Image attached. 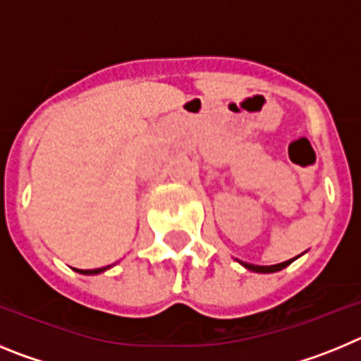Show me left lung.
<instances>
[{
    "label": "left lung",
    "instance_id": "left-lung-1",
    "mask_svg": "<svg viewBox=\"0 0 361 361\" xmlns=\"http://www.w3.org/2000/svg\"><path fill=\"white\" fill-rule=\"evenodd\" d=\"M300 257V255H298ZM291 258V260H286V262H280V264H275V266H255V264H247V262H242V260H237V262H240L242 266L245 267V269H250V271H255V273H276V271H282L283 267H288L289 264L295 262L296 258Z\"/></svg>",
    "mask_w": 361,
    "mask_h": 361
}]
</instances>
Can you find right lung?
<instances>
[{
    "label": "right lung",
    "mask_w": 361,
    "mask_h": 361,
    "mask_svg": "<svg viewBox=\"0 0 361 361\" xmlns=\"http://www.w3.org/2000/svg\"><path fill=\"white\" fill-rule=\"evenodd\" d=\"M111 266H106V267H99V269H75L78 273H81V275H99V273H104L106 269H110Z\"/></svg>",
    "instance_id": "add662e5"
}]
</instances>
